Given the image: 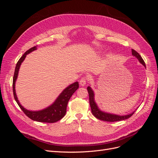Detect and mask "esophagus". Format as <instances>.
Wrapping results in <instances>:
<instances>
[{
    "label": "esophagus",
    "instance_id": "obj_1",
    "mask_svg": "<svg viewBox=\"0 0 158 158\" xmlns=\"http://www.w3.org/2000/svg\"><path fill=\"white\" fill-rule=\"evenodd\" d=\"M87 81H88L87 78H81L80 80V85H85V84H86V82H87Z\"/></svg>",
    "mask_w": 158,
    "mask_h": 158
}]
</instances>
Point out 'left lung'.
<instances>
[{"mask_svg": "<svg viewBox=\"0 0 158 158\" xmlns=\"http://www.w3.org/2000/svg\"><path fill=\"white\" fill-rule=\"evenodd\" d=\"M132 55L135 56L137 59L139 60L140 63L144 65L146 67V64L144 60L142 59L141 56L139 55L138 52H136L135 50L132 49ZM88 92L89 94V105L91 110H92V113L94 114V116L96 117L97 118L99 119V120L104 121H107V122H115V121H120L122 120H125V119L131 117L132 114L135 113V111L131 113V114H127V115H118V114H114L111 113H108L103 112L100 110L97 104L95 103V100H94V92L92 90V89L90 88V86H88L87 88Z\"/></svg>", "mask_w": 158, "mask_h": 158, "instance_id": "1", "label": "left lung"}]
</instances>
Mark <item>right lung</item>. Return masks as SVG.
I'll list each match as a JSON object with an SVG mask.
<instances>
[{"instance_id": "right-lung-1", "label": "right lung", "mask_w": 158, "mask_h": 158, "mask_svg": "<svg viewBox=\"0 0 158 158\" xmlns=\"http://www.w3.org/2000/svg\"><path fill=\"white\" fill-rule=\"evenodd\" d=\"M37 46L33 47L29 50H27L18 61L13 77L12 88L14 97L16 100V103H18L19 107H20V109L22 110L23 112L28 117L31 118V120L41 123H55L60 120V119L65 115L66 112V107H67V104L69 99H70L73 94L76 92V89L79 88V84L78 82H76L69 85L67 88H66L63 92L60 93V94L59 95L58 98L56 99L53 103L51 105L48 107L40 110V111H30V110H27L23 106H22V105L18 101L16 94V81L18 78L19 69H20L22 63L23 61V60L25 59L26 56L27 54H29L31 52L37 49Z\"/></svg>"}]
</instances>
